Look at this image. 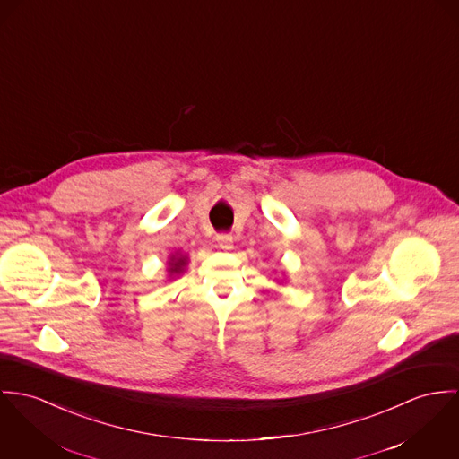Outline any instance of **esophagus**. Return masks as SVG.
Returning <instances> with one entry per match:
<instances>
[{"mask_svg":"<svg viewBox=\"0 0 459 459\" xmlns=\"http://www.w3.org/2000/svg\"><path fill=\"white\" fill-rule=\"evenodd\" d=\"M216 243L221 250H230L232 248V236L230 234H218Z\"/></svg>","mask_w":459,"mask_h":459,"instance_id":"34e87169","label":"esophagus"}]
</instances>
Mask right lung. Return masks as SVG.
<instances>
[{
    "instance_id": "obj_1",
    "label": "right lung",
    "mask_w": 459,
    "mask_h": 459,
    "mask_svg": "<svg viewBox=\"0 0 459 459\" xmlns=\"http://www.w3.org/2000/svg\"><path fill=\"white\" fill-rule=\"evenodd\" d=\"M186 264H188V256H185V255L181 254L172 255V256L169 258V262H167V265H169V267H167L169 276H170V278L179 276V274L185 271Z\"/></svg>"
}]
</instances>
